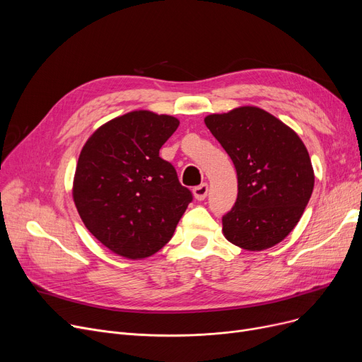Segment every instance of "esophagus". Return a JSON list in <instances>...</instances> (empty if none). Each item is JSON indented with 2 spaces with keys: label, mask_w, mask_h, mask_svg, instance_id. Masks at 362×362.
<instances>
[{
  "label": "esophagus",
  "mask_w": 362,
  "mask_h": 362,
  "mask_svg": "<svg viewBox=\"0 0 362 362\" xmlns=\"http://www.w3.org/2000/svg\"><path fill=\"white\" fill-rule=\"evenodd\" d=\"M206 194H208V185L206 183H201L199 186L194 187V197H195V199L202 201V199L206 198Z\"/></svg>",
  "instance_id": "obj_1"
}]
</instances>
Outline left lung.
Masks as SVG:
<instances>
[{
  "label": "left lung",
  "instance_id": "left-lung-1",
  "mask_svg": "<svg viewBox=\"0 0 362 362\" xmlns=\"http://www.w3.org/2000/svg\"><path fill=\"white\" fill-rule=\"evenodd\" d=\"M204 122L238 173V199L223 216L226 239L248 251L272 248L293 230L313 194L314 170L305 145L258 107L210 114Z\"/></svg>",
  "mask_w": 362,
  "mask_h": 362
}]
</instances>
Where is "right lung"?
Wrapping results in <instances>:
<instances>
[{
  "instance_id": "right-lung-1",
  "label": "right lung",
  "mask_w": 362,
  "mask_h": 362,
  "mask_svg": "<svg viewBox=\"0 0 362 362\" xmlns=\"http://www.w3.org/2000/svg\"><path fill=\"white\" fill-rule=\"evenodd\" d=\"M179 120L130 111L92 133L81 151L73 199L86 229L124 258L160 251L173 236L192 192L160 157Z\"/></svg>"
}]
</instances>
